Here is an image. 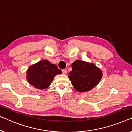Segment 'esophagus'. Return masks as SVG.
<instances>
[{
  "label": "esophagus",
  "instance_id": "34e87169",
  "mask_svg": "<svg viewBox=\"0 0 132 132\" xmlns=\"http://www.w3.org/2000/svg\"><path fill=\"white\" fill-rule=\"evenodd\" d=\"M62 73L63 74H66L67 73V70L66 69H63L62 70Z\"/></svg>",
  "mask_w": 132,
  "mask_h": 132
}]
</instances>
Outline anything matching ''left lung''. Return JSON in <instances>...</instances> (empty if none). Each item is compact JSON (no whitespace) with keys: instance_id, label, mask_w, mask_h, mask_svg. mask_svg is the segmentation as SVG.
<instances>
[{"instance_id":"obj_1","label":"left lung","mask_w":132,"mask_h":132,"mask_svg":"<svg viewBox=\"0 0 132 132\" xmlns=\"http://www.w3.org/2000/svg\"><path fill=\"white\" fill-rule=\"evenodd\" d=\"M72 70L69 78L76 91H89L99 83L103 76L102 71L95 64L82 60H76L72 64Z\"/></svg>"}]
</instances>
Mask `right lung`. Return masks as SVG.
<instances>
[{
	"mask_svg": "<svg viewBox=\"0 0 132 132\" xmlns=\"http://www.w3.org/2000/svg\"><path fill=\"white\" fill-rule=\"evenodd\" d=\"M60 73L62 71L56 65L44 60L29 67L27 72V79L35 88L44 89L50 86L54 76Z\"/></svg>",
	"mask_w": 132,
	"mask_h": 132,
	"instance_id": "obj_1",
	"label": "right lung"
}]
</instances>
